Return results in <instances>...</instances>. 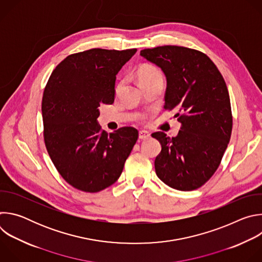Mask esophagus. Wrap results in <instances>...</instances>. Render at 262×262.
<instances>
[{
  "instance_id": "1",
  "label": "esophagus",
  "mask_w": 262,
  "mask_h": 262,
  "mask_svg": "<svg viewBox=\"0 0 262 262\" xmlns=\"http://www.w3.org/2000/svg\"><path fill=\"white\" fill-rule=\"evenodd\" d=\"M149 137H150V134H149L147 130H140L139 132V138L141 140H147Z\"/></svg>"
}]
</instances>
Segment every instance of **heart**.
Masks as SVG:
<instances>
[{"label": "heart", "instance_id": "b5f03b06", "mask_svg": "<svg viewBox=\"0 0 262 262\" xmlns=\"http://www.w3.org/2000/svg\"><path fill=\"white\" fill-rule=\"evenodd\" d=\"M137 78H138L139 84L141 85V84L156 81V80H162L163 81V73L157 66H155L152 64H143L138 69ZM121 85H122V83H119V85L117 86V89H119ZM143 118L144 117L142 115H140L138 117V120L141 121Z\"/></svg>", "mask_w": 262, "mask_h": 262}]
</instances>
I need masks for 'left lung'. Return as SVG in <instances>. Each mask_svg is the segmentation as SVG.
<instances>
[{
	"label": "left lung",
	"mask_w": 262,
	"mask_h": 262,
	"mask_svg": "<svg viewBox=\"0 0 262 262\" xmlns=\"http://www.w3.org/2000/svg\"><path fill=\"white\" fill-rule=\"evenodd\" d=\"M167 78L165 111L181 123L175 138L154 133L162 145L158 177L178 191L199 189L219 168L232 132L228 89L214 63L202 52L178 46L142 50Z\"/></svg>",
	"instance_id": "8db88e82"
}]
</instances>
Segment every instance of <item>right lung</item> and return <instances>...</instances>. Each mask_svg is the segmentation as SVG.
Returning <instances> with one entry per match:
<instances>
[{"mask_svg": "<svg viewBox=\"0 0 262 262\" xmlns=\"http://www.w3.org/2000/svg\"><path fill=\"white\" fill-rule=\"evenodd\" d=\"M137 49H91L67 56L43 91V139L63 179L74 189L97 193L115 183L136 144L132 126L106 134L97 124L100 104H112L116 74Z\"/></svg>", "mask_w": 262, "mask_h": 262, "instance_id": "right-lung-1", "label": "right lung"}]
</instances>
